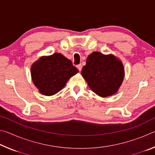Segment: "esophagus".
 I'll return each mask as SVG.
<instances>
[{
  "label": "esophagus",
  "instance_id": "esophagus-1",
  "mask_svg": "<svg viewBox=\"0 0 155 155\" xmlns=\"http://www.w3.org/2000/svg\"><path fill=\"white\" fill-rule=\"evenodd\" d=\"M77 68H78V70H79V71H81V70H82V65L81 64H78L77 65Z\"/></svg>",
  "mask_w": 155,
  "mask_h": 155
}]
</instances>
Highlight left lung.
Here are the masks:
<instances>
[{
    "label": "left lung",
    "mask_w": 155,
    "mask_h": 155,
    "mask_svg": "<svg viewBox=\"0 0 155 155\" xmlns=\"http://www.w3.org/2000/svg\"><path fill=\"white\" fill-rule=\"evenodd\" d=\"M81 74L94 93L107 97L118 90L124 78V70L121 61L112 54L104 55L94 52L88 56Z\"/></svg>",
    "instance_id": "8db88e82"
}]
</instances>
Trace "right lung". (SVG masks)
Wrapping results in <instances>:
<instances>
[{"mask_svg":"<svg viewBox=\"0 0 155 155\" xmlns=\"http://www.w3.org/2000/svg\"><path fill=\"white\" fill-rule=\"evenodd\" d=\"M78 72L72 61L61 53L41 57L32 65L31 71L33 83L46 96L59 92Z\"/></svg>","mask_w":155,"mask_h":155,"instance_id":"right-lung-1","label":"right lung"}]
</instances>
